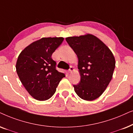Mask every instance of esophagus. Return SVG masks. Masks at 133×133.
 I'll return each instance as SVG.
<instances>
[{
    "label": "esophagus",
    "instance_id": "esophagus-1",
    "mask_svg": "<svg viewBox=\"0 0 133 133\" xmlns=\"http://www.w3.org/2000/svg\"><path fill=\"white\" fill-rule=\"evenodd\" d=\"M74 70V68L72 66H70L69 69V70H68V72H73Z\"/></svg>",
    "mask_w": 133,
    "mask_h": 133
}]
</instances>
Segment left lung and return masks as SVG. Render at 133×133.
Returning <instances> with one entry per match:
<instances>
[{"mask_svg": "<svg viewBox=\"0 0 133 133\" xmlns=\"http://www.w3.org/2000/svg\"><path fill=\"white\" fill-rule=\"evenodd\" d=\"M78 59L81 80L74 85L76 94L84 100L98 98L112 78L116 61L108 47L94 35L87 34L65 38Z\"/></svg>", "mask_w": 133, "mask_h": 133, "instance_id": "obj_1", "label": "left lung"}]
</instances>
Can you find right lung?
Masks as SVG:
<instances>
[{"instance_id":"obj_1","label":"right lung","mask_w":133,"mask_h":133,"mask_svg":"<svg viewBox=\"0 0 133 133\" xmlns=\"http://www.w3.org/2000/svg\"><path fill=\"white\" fill-rule=\"evenodd\" d=\"M62 37L42 38L28 45L17 58L16 69L19 79L31 96L47 100L56 92L64 74L56 69L52 54L63 42Z\"/></svg>"}]
</instances>
